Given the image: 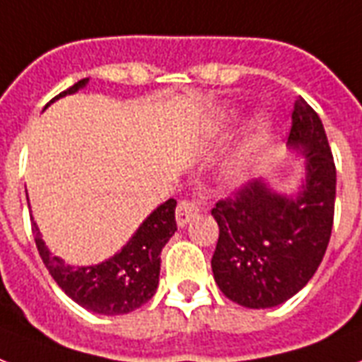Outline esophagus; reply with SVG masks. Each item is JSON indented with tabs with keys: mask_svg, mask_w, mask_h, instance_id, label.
Returning <instances> with one entry per match:
<instances>
[{
	"mask_svg": "<svg viewBox=\"0 0 362 362\" xmlns=\"http://www.w3.org/2000/svg\"><path fill=\"white\" fill-rule=\"evenodd\" d=\"M201 212V206L199 203H195V201H189V199H184L178 203L176 206V224L184 228V226L192 220L193 216H197Z\"/></svg>",
	"mask_w": 362,
	"mask_h": 362,
	"instance_id": "1",
	"label": "esophagus"
}]
</instances>
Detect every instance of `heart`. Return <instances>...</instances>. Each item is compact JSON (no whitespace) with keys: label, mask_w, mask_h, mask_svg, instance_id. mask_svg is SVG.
Segmentation results:
<instances>
[{"label":"heart","mask_w":362,"mask_h":362,"mask_svg":"<svg viewBox=\"0 0 362 362\" xmlns=\"http://www.w3.org/2000/svg\"><path fill=\"white\" fill-rule=\"evenodd\" d=\"M233 117H235V107L222 106L212 117L211 125L206 127V132L216 134L230 125ZM269 132H272V121L266 114H256L252 119L248 121L241 144L226 165V180L231 182V184H241V182L247 180L256 167L258 159H260L262 151L266 148Z\"/></svg>","instance_id":"obj_1"}]
</instances>
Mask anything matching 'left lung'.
Instances as JSON below:
<instances>
[{
    "mask_svg": "<svg viewBox=\"0 0 362 362\" xmlns=\"http://www.w3.org/2000/svg\"><path fill=\"white\" fill-rule=\"evenodd\" d=\"M286 146L303 156L294 192L252 180L235 197L218 201L216 250L211 266L218 288L231 302L267 310L310 283L327 252L336 199V167L315 110L298 96Z\"/></svg>",
    "mask_w": 362,
    "mask_h": 362,
    "instance_id": "obj_1",
    "label": "left lung"
}]
</instances>
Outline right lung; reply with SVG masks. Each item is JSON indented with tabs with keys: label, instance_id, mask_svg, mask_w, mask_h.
I'll use <instances>...</instances> for the list:
<instances>
[{
	"label": "right lung",
	"instance_id": "add662e5",
	"mask_svg": "<svg viewBox=\"0 0 362 362\" xmlns=\"http://www.w3.org/2000/svg\"><path fill=\"white\" fill-rule=\"evenodd\" d=\"M87 83L89 77L77 81L70 89L54 96L49 104L66 95H76ZM175 209V199L161 203L138 226V230L121 250L107 260L90 266H70L60 256L52 255L41 239V231L34 222V216L30 214V218L35 247L57 285L74 302L93 313L125 315L144 305L156 294L161 269V250L176 231Z\"/></svg>",
	"mask_w": 362,
	"mask_h": 362
}]
</instances>
